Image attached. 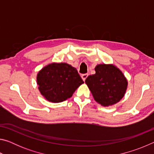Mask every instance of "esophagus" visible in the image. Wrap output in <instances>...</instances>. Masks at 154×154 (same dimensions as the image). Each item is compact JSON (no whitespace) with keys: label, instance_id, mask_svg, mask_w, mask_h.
I'll list each match as a JSON object with an SVG mask.
<instances>
[{"label":"esophagus","instance_id":"obj_1","mask_svg":"<svg viewBox=\"0 0 154 154\" xmlns=\"http://www.w3.org/2000/svg\"><path fill=\"white\" fill-rule=\"evenodd\" d=\"M88 74H83V75H82V79L85 82V79H86V78L88 77Z\"/></svg>","mask_w":154,"mask_h":154}]
</instances>
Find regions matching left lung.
I'll use <instances>...</instances> for the list:
<instances>
[{
    "label": "left lung",
    "mask_w": 154,
    "mask_h": 154,
    "mask_svg": "<svg viewBox=\"0 0 154 154\" xmlns=\"http://www.w3.org/2000/svg\"><path fill=\"white\" fill-rule=\"evenodd\" d=\"M94 69L96 73L88 76L85 82L94 100L104 106L118 103L128 86L123 72L113 64H98Z\"/></svg>",
    "instance_id": "8db88e82"
}]
</instances>
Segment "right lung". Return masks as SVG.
<instances>
[{"instance_id":"obj_1","label":"right lung","mask_w":154,"mask_h":154,"mask_svg":"<svg viewBox=\"0 0 154 154\" xmlns=\"http://www.w3.org/2000/svg\"><path fill=\"white\" fill-rule=\"evenodd\" d=\"M38 90L49 102L60 103L71 98L83 81L77 69L66 63H51L36 77Z\"/></svg>"}]
</instances>
